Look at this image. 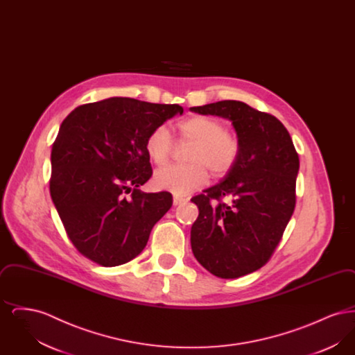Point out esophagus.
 Wrapping results in <instances>:
<instances>
[{
  "label": "esophagus",
  "mask_w": 355,
  "mask_h": 355,
  "mask_svg": "<svg viewBox=\"0 0 355 355\" xmlns=\"http://www.w3.org/2000/svg\"><path fill=\"white\" fill-rule=\"evenodd\" d=\"M185 202H187V200H186V198H182V197L174 196V198H173V205H174V206H178V205H182V203Z\"/></svg>",
  "instance_id": "1"
}]
</instances>
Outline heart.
<instances>
[{
	"mask_svg": "<svg viewBox=\"0 0 355 355\" xmlns=\"http://www.w3.org/2000/svg\"><path fill=\"white\" fill-rule=\"evenodd\" d=\"M180 139L191 142L186 165H169L157 170L154 186L177 196H186L207 182V169L220 178L236 166L241 145L236 135L213 117L193 116L178 123ZM173 138L164 125L153 129L145 141L149 158L158 166L169 161L173 152Z\"/></svg>",
	"mask_w": 355,
	"mask_h": 355,
	"instance_id": "1",
	"label": "heart"
}]
</instances>
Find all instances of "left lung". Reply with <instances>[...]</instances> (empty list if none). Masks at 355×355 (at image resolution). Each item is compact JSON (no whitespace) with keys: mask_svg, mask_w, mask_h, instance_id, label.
Segmentation results:
<instances>
[{"mask_svg":"<svg viewBox=\"0 0 355 355\" xmlns=\"http://www.w3.org/2000/svg\"><path fill=\"white\" fill-rule=\"evenodd\" d=\"M190 110L230 119L241 145L236 166L223 181L191 198L200 214L190 236L193 254L206 270L238 278L266 265L282 239L295 207L298 153L279 119L245 102Z\"/></svg>","mask_w":355,"mask_h":355,"instance_id":"obj_1","label":"left lung"}]
</instances>
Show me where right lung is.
<instances>
[{
  "label": "right lung",
  "instance_id": "1",
  "mask_svg": "<svg viewBox=\"0 0 355 355\" xmlns=\"http://www.w3.org/2000/svg\"><path fill=\"white\" fill-rule=\"evenodd\" d=\"M182 113L177 103L114 97L81 105L61 123L51 146V200L69 239L87 259L119 266L146 246L173 197L138 189L153 174L145 141Z\"/></svg>",
  "mask_w": 355,
  "mask_h": 355
}]
</instances>
